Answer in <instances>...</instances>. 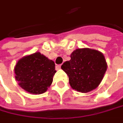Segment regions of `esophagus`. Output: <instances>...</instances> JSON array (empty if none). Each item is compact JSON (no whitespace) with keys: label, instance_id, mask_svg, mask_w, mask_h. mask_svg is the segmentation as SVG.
Here are the masks:
<instances>
[{"label":"esophagus","instance_id":"esophagus-1","mask_svg":"<svg viewBox=\"0 0 123 123\" xmlns=\"http://www.w3.org/2000/svg\"><path fill=\"white\" fill-rule=\"evenodd\" d=\"M61 68V65L59 64V65H57L56 66V69H57V70H59V69H60Z\"/></svg>","mask_w":123,"mask_h":123}]
</instances>
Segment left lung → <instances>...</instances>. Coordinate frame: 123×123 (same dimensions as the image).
Segmentation results:
<instances>
[{
    "label": "left lung",
    "instance_id": "left-lung-1",
    "mask_svg": "<svg viewBox=\"0 0 123 123\" xmlns=\"http://www.w3.org/2000/svg\"><path fill=\"white\" fill-rule=\"evenodd\" d=\"M71 59L62 65L68 76L71 87L78 92L87 93L96 89L104 76L107 63L101 52L90 48H78Z\"/></svg>",
    "mask_w": 123,
    "mask_h": 123
}]
</instances>
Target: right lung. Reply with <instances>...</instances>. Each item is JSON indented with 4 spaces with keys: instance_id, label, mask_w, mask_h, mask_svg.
Returning <instances> with one entry per match:
<instances>
[{
    "instance_id": "add662e5",
    "label": "right lung",
    "mask_w": 123,
    "mask_h": 123,
    "mask_svg": "<svg viewBox=\"0 0 123 123\" xmlns=\"http://www.w3.org/2000/svg\"><path fill=\"white\" fill-rule=\"evenodd\" d=\"M14 71L19 85L25 91L33 94L46 92L57 72L55 62L39 52L19 59Z\"/></svg>"
}]
</instances>
